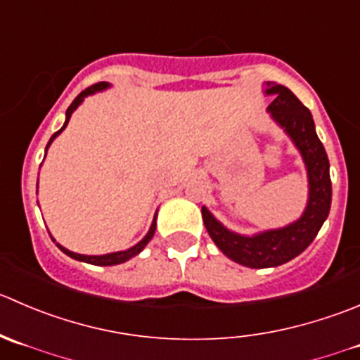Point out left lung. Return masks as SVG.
I'll return each mask as SVG.
<instances>
[{"label": "left lung", "instance_id": "left-lung-1", "mask_svg": "<svg viewBox=\"0 0 360 360\" xmlns=\"http://www.w3.org/2000/svg\"><path fill=\"white\" fill-rule=\"evenodd\" d=\"M266 94L275 96L268 106L273 119L285 129L301 152L308 172V205L301 219L282 229L264 231L254 236H243L226 229L206 206H202V222L210 238L229 259L247 268H275L297 257L315 240L330 210L329 159L326 148L315 133L309 110L285 85L268 82Z\"/></svg>", "mask_w": 360, "mask_h": 360}]
</instances>
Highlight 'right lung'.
I'll use <instances>...</instances> for the list:
<instances>
[{
	"mask_svg": "<svg viewBox=\"0 0 360 360\" xmlns=\"http://www.w3.org/2000/svg\"><path fill=\"white\" fill-rule=\"evenodd\" d=\"M108 87H110L108 82H99V84H94V85H91V87L85 89V91H82L80 94H78L77 98L73 99V103H71V105L68 106V110H66V120H64V126L60 127L58 133L52 134V138H51V140H49V143H47V148H49V145H51L52 141H54V138L58 136L60 131H63L64 127L68 126V122H70L71 113H73L75 110L78 108V105H80V103L84 101L85 96H91V94H94V92H98V91H105V89H108ZM45 154H47V150H45ZM154 233H155V217H154V222H152L150 229H148L147 236H145L143 240L140 241V243H136V245H134V247L127 248V250L113 252V254H106V255H82V254H75V252H70V250H68V248L60 247L59 243H56V245H58V247L60 248V250L64 252V254L70 255L71 259H77V261H84V262H89V264H94V266H115V264H120V262L129 261L131 257H134V255L140 254V252L143 250L145 247H147L148 241L152 240V236H154Z\"/></svg>",
	"mask_w": 360,
	"mask_h": 360,
	"instance_id": "add662e5",
	"label": "right lung"
}]
</instances>
